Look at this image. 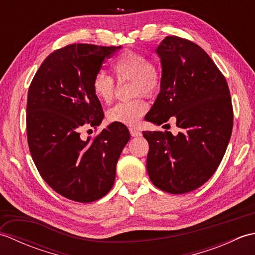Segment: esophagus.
Segmentation results:
<instances>
[{
	"label": "esophagus",
	"mask_w": 255,
	"mask_h": 255,
	"mask_svg": "<svg viewBox=\"0 0 255 255\" xmlns=\"http://www.w3.org/2000/svg\"><path fill=\"white\" fill-rule=\"evenodd\" d=\"M129 131H130V134L132 137H140V136H141V132L137 130V129H134V128H130V129H129Z\"/></svg>",
	"instance_id": "1"
}]
</instances>
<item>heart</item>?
Here are the masks:
<instances>
[{
    "label": "heart",
    "mask_w": 255,
    "mask_h": 255,
    "mask_svg": "<svg viewBox=\"0 0 255 255\" xmlns=\"http://www.w3.org/2000/svg\"><path fill=\"white\" fill-rule=\"evenodd\" d=\"M113 69L119 81H131L130 86L133 95L141 93L150 96L160 89L161 74L159 69L141 52L134 50L124 51L114 62ZM92 89L94 95L102 102L110 103L115 96L116 86L114 80L104 71L95 74ZM147 111V103L141 97H138L130 102L118 103L108 111L107 117L113 123L134 126Z\"/></svg>",
    "instance_id": "1"
}]
</instances>
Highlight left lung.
Wrapping results in <instances>:
<instances>
[{"mask_svg":"<svg viewBox=\"0 0 255 255\" xmlns=\"http://www.w3.org/2000/svg\"><path fill=\"white\" fill-rule=\"evenodd\" d=\"M161 60L160 93L145 115L155 125L173 116L180 132L143 131L147 171L154 186L185 194L213 176L223 160L234 125L228 84L198 45L167 36L155 49Z\"/></svg>","mask_w":255,"mask_h":255,"instance_id":"8db88e82","label":"left lung"}]
</instances>
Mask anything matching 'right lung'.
Listing matches in <instances>:
<instances>
[{
    "label": "right lung",
    "instance_id": "1",
    "mask_svg": "<svg viewBox=\"0 0 255 255\" xmlns=\"http://www.w3.org/2000/svg\"><path fill=\"white\" fill-rule=\"evenodd\" d=\"M118 47L73 44L53 51L32 79L26 107L27 141L38 172L53 191L92 203L111 191L116 164L130 139L113 123L94 139H81L84 127L100 126L104 113L92 82Z\"/></svg>",
    "mask_w": 255,
    "mask_h": 255
}]
</instances>
